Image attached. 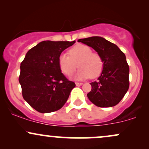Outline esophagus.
Listing matches in <instances>:
<instances>
[{"mask_svg": "<svg viewBox=\"0 0 149 149\" xmlns=\"http://www.w3.org/2000/svg\"><path fill=\"white\" fill-rule=\"evenodd\" d=\"M76 86H80V85H83V83H76Z\"/></svg>", "mask_w": 149, "mask_h": 149, "instance_id": "1", "label": "esophagus"}]
</instances>
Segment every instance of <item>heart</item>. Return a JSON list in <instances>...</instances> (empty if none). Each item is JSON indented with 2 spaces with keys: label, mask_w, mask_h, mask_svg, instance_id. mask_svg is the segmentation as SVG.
<instances>
[{
  "label": "heart",
  "mask_w": 149,
  "mask_h": 149,
  "mask_svg": "<svg viewBox=\"0 0 149 149\" xmlns=\"http://www.w3.org/2000/svg\"><path fill=\"white\" fill-rule=\"evenodd\" d=\"M69 56L62 53L59 55L58 63L61 71L67 76H71L76 71L77 63L80 68L73 76L76 80L96 78L103 69V61L97 53L92 52L88 46L78 44L69 51Z\"/></svg>",
  "instance_id": "obj_1"
}]
</instances>
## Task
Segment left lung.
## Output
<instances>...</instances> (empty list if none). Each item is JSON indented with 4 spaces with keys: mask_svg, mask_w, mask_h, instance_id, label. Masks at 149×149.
Segmentation results:
<instances>
[{
    "mask_svg": "<svg viewBox=\"0 0 149 149\" xmlns=\"http://www.w3.org/2000/svg\"><path fill=\"white\" fill-rule=\"evenodd\" d=\"M78 41L93 48L103 61L100 76L90 83L88 99L97 107H114L129 89L130 69L125 55L117 45L102 37H89Z\"/></svg>",
    "mask_w": 149,
    "mask_h": 149,
    "instance_id": "obj_1",
    "label": "left lung"
}]
</instances>
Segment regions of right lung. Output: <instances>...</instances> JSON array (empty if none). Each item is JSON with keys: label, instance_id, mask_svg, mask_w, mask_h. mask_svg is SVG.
<instances>
[{"label": "right lung", "instance_id": "obj_1", "mask_svg": "<svg viewBox=\"0 0 149 149\" xmlns=\"http://www.w3.org/2000/svg\"><path fill=\"white\" fill-rule=\"evenodd\" d=\"M75 42L45 40L26 54L19 82L24 100L37 111L46 113L60 109L76 86L61 73L58 63L61 53Z\"/></svg>", "mask_w": 149, "mask_h": 149}]
</instances>
